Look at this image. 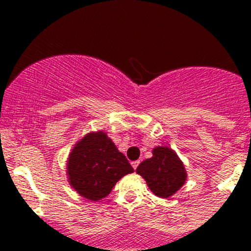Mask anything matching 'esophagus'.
<instances>
[{"instance_id": "obj_1", "label": "esophagus", "mask_w": 251, "mask_h": 251, "mask_svg": "<svg viewBox=\"0 0 251 251\" xmlns=\"http://www.w3.org/2000/svg\"><path fill=\"white\" fill-rule=\"evenodd\" d=\"M131 165H132L133 170H136V168H137V166L140 165V161H133V162H131Z\"/></svg>"}]
</instances>
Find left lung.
I'll return each mask as SVG.
<instances>
[{
  "mask_svg": "<svg viewBox=\"0 0 251 251\" xmlns=\"http://www.w3.org/2000/svg\"><path fill=\"white\" fill-rule=\"evenodd\" d=\"M136 173L146 181L154 196L168 198L176 194L187 181L183 162L172 149L157 146L152 150V157L142 161Z\"/></svg>",
  "mask_w": 251,
  "mask_h": 251,
  "instance_id": "8db88e82",
  "label": "left lung"
}]
</instances>
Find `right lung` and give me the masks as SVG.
<instances>
[{
    "label": "right lung",
    "instance_id": "right-lung-1",
    "mask_svg": "<svg viewBox=\"0 0 251 251\" xmlns=\"http://www.w3.org/2000/svg\"><path fill=\"white\" fill-rule=\"evenodd\" d=\"M132 172L125 154L104 130L86 133L68 156V182L78 194L94 202L109 196L116 182Z\"/></svg>",
    "mask_w": 251,
    "mask_h": 251
}]
</instances>
